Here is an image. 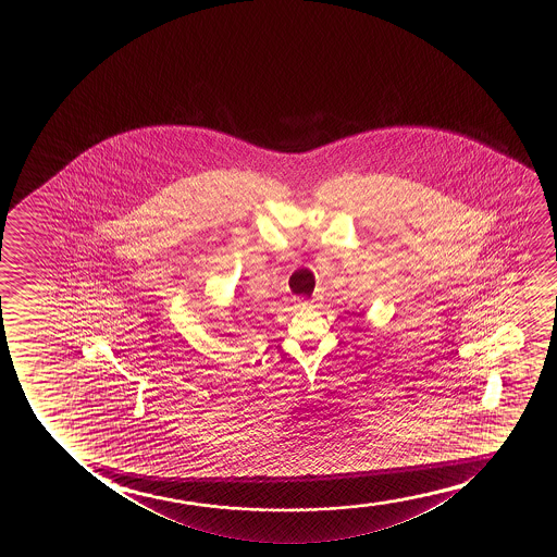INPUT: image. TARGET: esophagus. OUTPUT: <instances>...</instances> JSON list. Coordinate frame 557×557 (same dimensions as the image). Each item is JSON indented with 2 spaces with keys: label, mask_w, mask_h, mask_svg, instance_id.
<instances>
[{
  "label": "esophagus",
  "mask_w": 557,
  "mask_h": 557,
  "mask_svg": "<svg viewBox=\"0 0 557 557\" xmlns=\"http://www.w3.org/2000/svg\"><path fill=\"white\" fill-rule=\"evenodd\" d=\"M295 305H297V308H305V306L310 305V302H308L306 298H297V300H295Z\"/></svg>",
  "instance_id": "obj_1"
}]
</instances>
